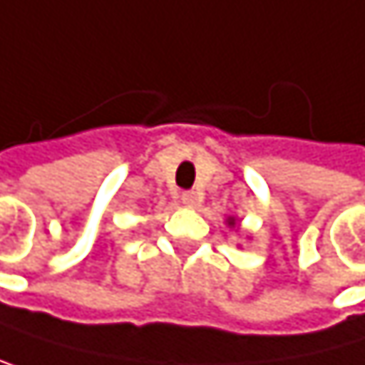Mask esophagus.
<instances>
[{"mask_svg": "<svg viewBox=\"0 0 365 365\" xmlns=\"http://www.w3.org/2000/svg\"><path fill=\"white\" fill-rule=\"evenodd\" d=\"M180 202H182L185 207L193 209V207H198V205H200V196H198L196 191H182V193H180Z\"/></svg>", "mask_w": 365, "mask_h": 365, "instance_id": "esophagus-1", "label": "esophagus"}]
</instances>
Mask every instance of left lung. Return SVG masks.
<instances>
[{"instance_id": "8db88e82", "label": "left lung", "mask_w": 365, "mask_h": 365, "mask_svg": "<svg viewBox=\"0 0 365 365\" xmlns=\"http://www.w3.org/2000/svg\"><path fill=\"white\" fill-rule=\"evenodd\" d=\"M227 227L229 229H235V227L240 229V225H237V218H233V215H229V218H227Z\"/></svg>"}]
</instances>
